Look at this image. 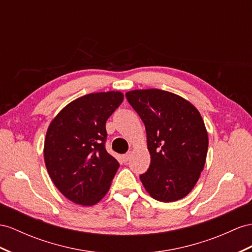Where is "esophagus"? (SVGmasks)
Here are the masks:
<instances>
[{"mask_svg":"<svg viewBox=\"0 0 252 252\" xmlns=\"http://www.w3.org/2000/svg\"><path fill=\"white\" fill-rule=\"evenodd\" d=\"M130 157H131V152H127V153L124 154V156H122V160H124V163H126L128 158H130Z\"/></svg>","mask_w":252,"mask_h":252,"instance_id":"34e87169","label":"esophagus"}]
</instances>
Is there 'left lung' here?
Returning a JSON list of instances; mask_svg holds the SVG:
<instances>
[{"label":"left lung","mask_w":252,"mask_h":252,"mask_svg":"<svg viewBox=\"0 0 252 252\" xmlns=\"http://www.w3.org/2000/svg\"><path fill=\"white\" fill-rule=\"evenodd\" d=\"M126 96L146 126L151 163L139 176L144 188L162 202L188 196L208 153V132L201 115L188 100L165 90H132Z\"/></svg>","instance_id":"left-lung-1"}]
</instances>
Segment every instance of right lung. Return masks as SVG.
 <instances>
[{
    "label": "right lung",
    "mask_w": 252,
    "mask_h": 252,
    "mask_svg": "<svg viewBox=\"0 0 252 252\" xmlns=\"http://www.w3.org/2000/svg\"><path fill=\"white\" fill-rule=\"evenodd\" d=\"M124 101L120 92L95 93L70 102L51 122L44 139V163L63 195L94 205L106 195L119 168L107 153L105 124Z\"/></svg>",
    "instance_id": "right-lung-1"
}]
</instances>
